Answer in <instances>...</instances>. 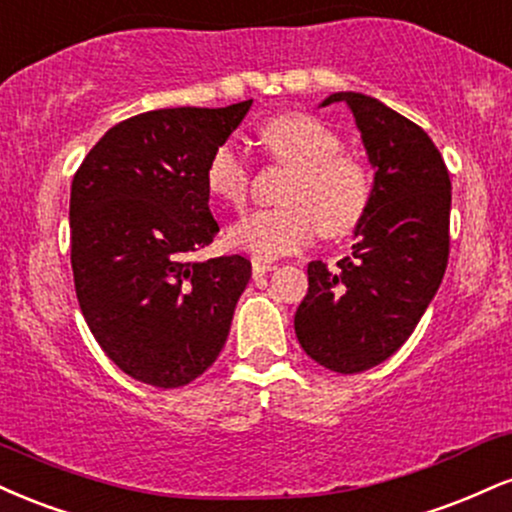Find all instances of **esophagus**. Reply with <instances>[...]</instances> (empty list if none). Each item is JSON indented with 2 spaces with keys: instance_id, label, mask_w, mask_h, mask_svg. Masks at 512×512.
Masks as SVG:
<instances>
[{
  "instance_id": "1",
  "label": "esophagus",
  "mask_w": 512,
  "mask_h": 512,
  "mask_svg": "<svg viewBox=\"0 0 512 512\" xmlns=\"http://www.w3.org/2000/svg\"><path fill=\"white\" fill-rule=\"evenodd\" d=\"M251 270H254V278H261V275L270 273V270H275L273 263H266V261H254L251 263Z\"/></svg>"
}]
</instances>
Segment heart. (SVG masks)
I'll use <instances>...</instances> for the list:
<instances>
[{
    "mask_svg": "<svg viewBox=\"0 0 512 512\" xmlns=\"http://www.w3.org/2000/svg\"><path fill=\"white\" fill-rule=\"evenodd\" d=\"M258 141L282 165L290 167L280 189L285 206L244 215L227 232L234 249L258 261L297 254L326 237H347L362 225L374 201L369 167L340 150V136L316 117L285 112L258 126ZM249 162L232 143L213 148L203 170L210 198L225 206H242L249 194Z\"/></svg>",
    "mask_w": 512,
    "mask_h": 512,
    "instance_id": "obj_1",
    "label": "heart"
}]
</instances>
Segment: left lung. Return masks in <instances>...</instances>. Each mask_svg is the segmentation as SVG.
I'll return each mask as SVG.
<instances>
[{
	"instance_id": "left-lung-1",
	"label": "left lung",
	"mask_w": 512,
	"mask_h": 512,
	"mask_svg": "<svg viewBox=\"0 0 512 512\" xmlns=\"http://www.w3.org/2000/svg\"><path fill=\"white\" fill-rule=\"evenodd\" d=\"M347 102L374 165V201L354 230L352 256L330 270L309 263V292L294 314L299 345L338 374L386 362L417 328L441 285L450 249V177L422 126L362 93Z\"/></svg>"
}]
</instances>
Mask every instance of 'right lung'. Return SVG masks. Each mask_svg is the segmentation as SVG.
<instances>
[{
    "label": "right lung",
    "mask_w": 512,
    "mask_h": 512,
    "mask_svg": "<svg viewBox=\"0 0 512 512\" xmlns=\"http://www.w3.org/2000/svg\"><path fill=\"white\" fill-rule=\"evenodd\" d=\"M251 100L172 107L112 126L71 182L78 306L124 374L179 388L213 366L251 278L244 256L194 261L220 232L203 170Z\"/></svg>",
    "instance_id": "add662e5"
}]
</instances>
